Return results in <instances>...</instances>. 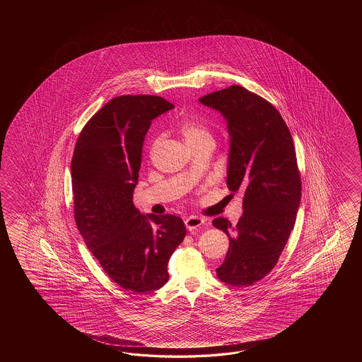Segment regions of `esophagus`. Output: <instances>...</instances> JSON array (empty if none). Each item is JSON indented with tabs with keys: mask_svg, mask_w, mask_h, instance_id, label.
<instances>
[{
	"mask_svg": "<svg viewBox=\"0 0 362 362\" xmlns=\"http://www.w3.org/2000/svg\"><path fill=\"white\" fill-rule=\"evenodd\" d=\"M203 223H204V218L199 217V216H189V217L185 220L186 229L189 231L198 230Z\"/></svg>",
	"mask_w": 362,
	"mask_h": 362,
	"instance_id": "1",
	"label": "esophagus"
}]
</instances>
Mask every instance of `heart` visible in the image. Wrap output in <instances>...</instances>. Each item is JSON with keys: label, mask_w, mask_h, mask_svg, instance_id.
I'll list each match as a JSON object with an SVG mask.
<instances>
[{"label": "heart", "mask_w": 362, "mask_h": 362, "mask_svg": "<svg viewBox=\"0 0 362 362\" xmlns=\"http://www.w3.org/2000/svg\"><path fill=\"white\" fill-rule=\"evenodd\" d=\"M178 129L186 141L187 146L197 145V144L206 142V141H212V134L208 129L207 125L203 122H200L199 119H197V117L185 119L180 124Z\"/></svg>", "instance_id": "obj_1"}]
</instances>
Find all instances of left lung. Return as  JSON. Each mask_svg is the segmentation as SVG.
I'll return each instance as SVG.
<instances>
[{
  "instance_id": "obj_1",
  "label": "left lung",
  "mask_w": 362,
  "mask_h": 362,
  "mask_svg": "<svg viewBox=\"0 0 362 362\" xmlns=\"http://www.w3.org/2000/svg\"><path fill=\"white\" fill-rule=\"evenodd\" d=\"M223 114L230 136L226 185L245 192L243 215L231 226L212 223L229 237L217 277L226 285L251 286L276 267L295 225L301 178L293 137L270 102L239 85L199 98Z\"/></svg>"
}]
</instances>
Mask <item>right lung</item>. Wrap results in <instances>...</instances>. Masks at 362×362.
Returning a JSON list of instances; mask_svg holds the SVG:
<instances>
[{
  "label": "right lung",
  "instance_id": "add662e5",
  "mask_svg": "<svg viewBox=\"0 0 362 362\" xmlns=\"http://www.w3.org/2000/svg\"><path fill=\"white\" fill-rule=\"evenodd\" d=\"M173 107L158 95L112 98L85 124L71 162L77 229L108 277L132 293L167 284L170 257L186 235L177 216L141 215L133 204L145 136Z\"/></svg>",
  "mask_w": 362,
  "mask_h": 362
}]
</instances>
